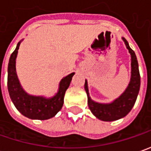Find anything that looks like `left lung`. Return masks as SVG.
Returning a JSON list of instances; mask_svg holds the SVG:
<instances>
[{
  "label": "left lung",
  "instance_id": "1",
  "mask_svg": "<svg viewBox=\"0 0 151 151\" xmlns=\"http://www.w3.org/2000/svg\"><path fill=\"white\" fill-rule=\"evenodd\" d=\"M131 57V77L129 83L122 94L114 101L108 104H102L93 101L89 96L88 81L85 80L84 88L88 95V104L93 114L103 121H114L126 116L132 109L136 101L138 93L140 88V76L139 71L137 58L128 42L122 37Z\"/></svg>",
  "mask_w": 151,
  "mask_h": 151
}]
</instances>
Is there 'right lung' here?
<instances>
[{
  "label": "right lung",
  "instance_id": "add662e5",
  "mask_svg": "<svg viewBox=\"0 0 151 151\" xmlns=\"http://www.w3.org/2000/svg\"><path fill=\"white\" fill-rule=\"evenodd\" d=\"M20 41L12 53L7 69V88L9 95L15 107L22 115L32 119L44 120L54 117L63 105L66 90L70 85L74 73L64 77L60 81L58 90L54 96L47 98L35 96L27 93L22 87L16 70V61L18 53Z\"/></svg>",
  "mask_w": 151,
  "mask_h": 151
}]
</instances>
